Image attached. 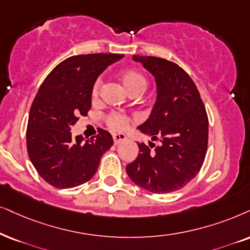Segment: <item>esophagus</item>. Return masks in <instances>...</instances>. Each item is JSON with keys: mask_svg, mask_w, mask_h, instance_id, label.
<instances>
[{"mask_svg": "<svg viewBox=\"0 0 250 250\" xmlns=\"http://www.w3.org/2000/svg\"><path fill=\"white\" fill-rule=\"evenodd\" d=\"M113 140H114V144H119L120 142H123L127 140V136L125 134H113Z\"/></svg>", "mask_w": 250, "mask_h": 250, "instance_id": "34e87169", "label": "esophagus"}]
</instances>
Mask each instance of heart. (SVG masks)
<instances>
[{"mask_svg":"<svg viewBox=\"0 0 250 250\" xmlns=\"http://www.w3.org/2000/svg\"><path fill=\"white\" fill-rule=\"evenodd\" d=\"M122 83L125 87L127 88L129 92H142L146 86V78L144 77L141 72L136 70H127L125 71L121 76ZM102 85V80L98 78L92 87V96L93 98L98 97ZM107 125L114 130H122L127 127L128 118L125 115L120 114V113H112L107 118Z\"/></svg>","mask_w":250,"mask_h":250,"instance_id":"b5f03b06","label":"heart"}]
</instances>
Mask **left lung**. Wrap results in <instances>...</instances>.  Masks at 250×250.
Segmentation results:
<instances>
[{
	"label": "left lung",
	"mask_w": 250,
	"mask_h": 250,
	"mask_svg": "<svg viewBox=\"0 0 250 250\" xmlns=\"http://www.w3.org/2000/svg\"><path fill=\"white\" fill-rule=\"evenodd\" d=\"M154 77L157 99L146 121L138 125L148 141L125 167L131 181L154 194L179 190L200 172L208 148L209 121L200 92L187 72L175 63L154 56L134 55Z\"/></svg>",
	"instance_id": "obj_1"
}]
</instances>
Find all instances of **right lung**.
I'll list each match as a JSON object with an SVG mask.
<instances>
[{
  "instance_id": "1",
  "label": "right lung",
  "mask_w": 250,
  "mask_h": 250,
  "mask_svg": "<svg viewBox=\"0 0 250 250\" xmlns=\"http://www.w3.org/2000/svg\"><path fill=\"white\" fill-rule=\"evenodd\" d=\"M123 58L120 54L75 55L62 61L41 84L28 115L27 153L39 175L60 189L92 179L103 154L113 145L108 131L99 129L85 141L71 135L78 116L91 108L92 87L100 74Z\"/></svg>"
}]
</instances>
